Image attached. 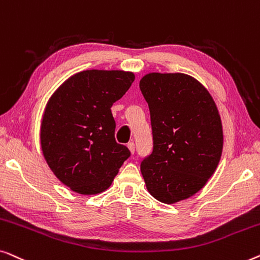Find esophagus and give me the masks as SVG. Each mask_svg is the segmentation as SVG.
<instances>
[{
	"instance_id": "1",
	"label": "esophagus",
	"mask_w": 260,
	"mask_h": 260,
	"mask_svg": "<svg viewBox=\"0 0 260 260\" xmlns=\"http://www.w3.org/2000/svg\"><path fill=\"white\" fill-rule=\"evenodd\" d=\"M127 147H128V149H129V152L132 153V154H133L134 153V151H135V145H134V142H128V144H127Z\"/></svg>"
}]
</instances>
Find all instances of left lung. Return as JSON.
Listing matches in <instances>:
<instances>
[{"mask_svg": "<svg viewBox=\"0 0 260 260\" xmlns=\"http://www.w3.org/2000/svg\"><path fill=\"white\" fill-rule=\"evenodd\" d=\"M147 101L153 151L140 170L152 197L174 204L199 192L222 152L221 119L208 90L182 73H149L140 80Z\"/></svg>", "mask_w": 260, "mask_h": 260, "instance_id": "8db88e82", "label": "left lung"}]
</instances>
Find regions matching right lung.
I'll list each match as a JSON object with an SVG mask.
<instances>
[{"mask_svg":"<svg viewBox=\"0 0 260 260\" xmlns=\"http://www.w3.org/2000/svg\"><path fill=\"white\" fill-rule=\"evenodd\" d=\"M134 79L132 72L83 71L66 80L47 102L41 148L50 170L72 191H106L129 158V149L115 141L111 107Z\"/></svg>","mask_w":260,"mask_h":260,"instance_id":"add662e5","label":"right lung"}]
</instances>
